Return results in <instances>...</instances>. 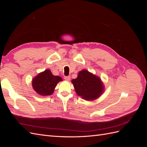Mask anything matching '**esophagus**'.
<instances>
[{"mask_svg": "<svg viewBox=\"0 0 147 147\" xmlns=\"http://www.w3.org/2000/svg\"><path fill=\"white\" fill-rule=\"evenodd\" d=\"M64 79L66 81L69 82L70 80V76H65V77H64Z\"/></svg>", "mask_w": 147, "mask_h": 147, "instance_id": "obj_1", "label": "esophagus"}]
</instances>
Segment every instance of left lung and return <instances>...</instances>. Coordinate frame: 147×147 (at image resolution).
<instances>
[{"mask_svg": "<svg viewBox=\"0 0 147 147\" xmlns=\"http://www.w3.org/2000/svg\"><path fill=\"white\" fill-rule=\"evenodd\" d=\"M72 83L77 94L86 100L97 99L104 91V84L100 78L86 70L80 71Z\"/></svg>", "mask_w": 147, "mask_h": 147, "instance_id": "obj_1", "label": "left lung"}]
</instances>
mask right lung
<instances>
[{
    "mask_svg": "<svg viewBox=\"0 0 147 147\" xmlns=\"http://www.w3.org/2000/svg\"><path fill=\"white\" fill-rule=\"evenodd\" d=\"M61 81L63 79L61 77L53 75L50 70L47 69L32 79V85L34 90L39 95L50 96L54 92L57 84Z\"/></svg>",
    "mask_w": 147,
    "mask_h": 147,
    "instance_id": "obj_1",
    "label": "right lung"
}]
</instances>
